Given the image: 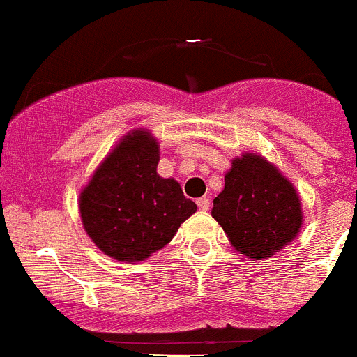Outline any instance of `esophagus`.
Here are the masks:
<instances>
[{
    "instance_id": "34e87169",
    "label": "esophagus",
    "mask_w": 357,
    "mask_h": 357,
    "mask_svg": "<svg viewBox=\"0 0 357 357\" xmlns=\"http://www.w3.org/2000/svg\"><path fill=\"white\" fill-rule=\"evenodd\" d=\"M196 203H197V206H199V210H203V211H206L208 208H210V199H208L206 196L199 197V199H197Z\"/></svg>"
}]
</instances>
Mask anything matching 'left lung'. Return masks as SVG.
<instances>
[{
    "label": "left lung",
    "instance_id": "8db88e82",
    "mask_svg": "<svg viewBox=\"0 0 357 357\" xmlns=\"http://www.w3.org/2000/svg\"><path fill=\"white\" fill-rule=\"evenodd\" d=\"M211 217L239 253L255 260L283 250L297 238L303 222L294 183L255 153L232 160Z\"/></svg>",
    "mask_w": 357,
    "mask_h": 357
}]
</instances>
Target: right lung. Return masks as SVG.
<instances>
[{
  "label": "right lung",
  "mask_w": 357,
  "mask_h": 357,
  "mask_svg": "<svg viewBox=\"0 0 357 357\" xmlns=\"http://www.w3.org/2000/svg\"><path fill=\"white\" fill-rule=\"evenodd\" d=\"M160 146L147 130L119 140L79 194L83 227L119 262H140L174 239L196 211L177 180L158 175Z\"/></svg>",
  "instance_id": "add662e5"
}]
</instances>
